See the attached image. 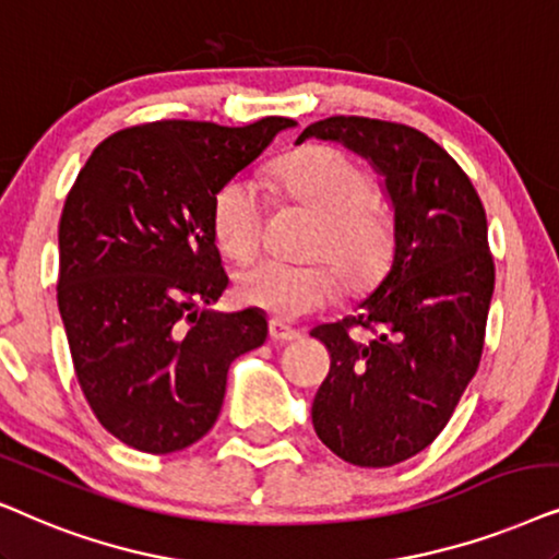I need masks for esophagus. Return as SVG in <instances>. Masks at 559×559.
I'll return each instance as SVG.
<instances>
[{
  "label": "esophagus",
  "mask_w": 559,
  "mask_h": 559,
  "mask_svg": "<svg viewBox=\"0 0 559 559\" xmlns=\"http://www.w3.org/2000/svg\"><path fill=\"white\" fill-rule=\"evenodd\" d=\"M267 334H271L273 342H281V345H286V342L299 340V332L292 330V326L281 324L278 319H271V322H267Z\"/></svg>",
  "instance_id": "1"
}]
</instances>
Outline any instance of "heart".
I'll return each instance as SVG.
<instances>
[{
    "label": "heart",
    "instance_id": "1",
    "mask_svg": "<svg viewBox=\"0 0 559 559\" xmlns=\"http://www.w3.org/2000/svg\"><path fill=\"white\" fill-rule=\"evenodd\" d=\"M273 189L288 206L317 219L304 255L319 263L284 265L255 260L235 275L237 299L281 322L324 309L337 294H362L389 271L396 250V222L376 199V181L334 147H307L281 160ZM265 204L258 186L233 178L212 202V229L219 250L233 260L255 255L263 240Z\"/></svg>",
    "mask_w": 559,
    "mask_h": 559
}]
</instances>
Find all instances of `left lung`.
Wrapping results in <instances>:
<instances>
[{"instance_id":"obj_1","label":"left lung","mask_w":559,"mask_h":559,"mask_svg":"<svg viewBox=\"0 0 559 559\" xmlns=\"http://www.w3.org/2000/svg\"><path fill=\"white\" fill-rule=\"evenodd\" d=\"M307 138L373 160L393 204L391 273L355 314L311 330L332 360L317 437L345 463L389 467L437 440L480 366L496 284L486 210L457 160L408 124L337 115L296 143Z\"/></svg>"}]
</instances>
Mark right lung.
Returning <instances> with one entry per match:
<instances>
[{
    "label": "right lung",
    "instance_id": "add662e5",
    "mask_svg": "<svg viewBox=\"0 0 559 559\" xmlns=\"http://www.w3.org/2000/svg\"><path fill=\"white\" fill-rule=\"evenodd\" d=\"M294 124L160 119L102 140L79 170L58 225V309L88 406L128 448L168 455L202 440L229 362L265 342L258 309H198L229 284L214 197Z\"/></svg>",
    "mask_w": 559,
    "mask_h": 559
}]
</instances>
